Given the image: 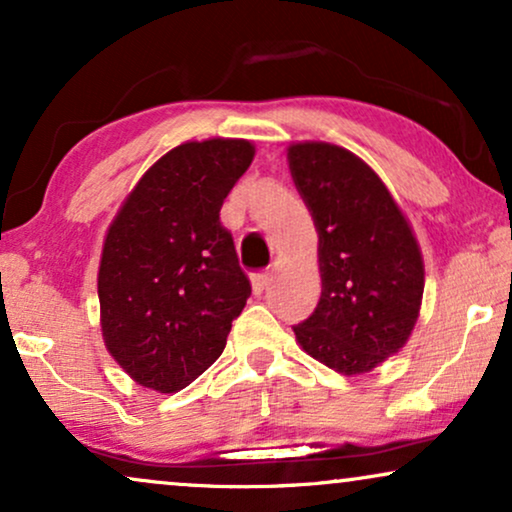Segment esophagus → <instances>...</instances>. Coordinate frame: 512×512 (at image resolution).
I'll return each instance as SVG.
<instances>
[{"label":"esophagus","mask_w":512,"mask_h":512,"mask_svg":"<svg viewBox=\"0 0 512 512\" xmlns=\"http://www.w3.org/2000/svg\"><path fill=\"white\" fill-rule=\"evenodd\" d=\"M270 282H272L270 272H256V275L251 277V291H254V296H261V293L270 286Z\"/></svg>","instance_id":"1"}]
</instances>
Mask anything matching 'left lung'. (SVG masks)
<instances>
[{"instance_id": "1", "label": "left lung", "mask_w": 512, "mask_h": 512, "mask_svg": "<svg viewBox=\"0 0 512 512\" xmlns=\"http://www.w3.org/2000/svg\"><path fill=\"white\" fill-rule=\"evenodd\" d=\"M289 170L319 235L321 298L293 326L312 359L347 377L401 352L424 296V258L408 216L377 172L328 142L286 149Z\"/></svg>"}]
</instances>
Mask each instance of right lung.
I'll list each match as a JSON object with an SVG mask.
<instances>
[{
    "label": "right lung",
    "instance_id": "1",
    "mask_svg": "<svg viewBox=\"0 0 512 512\" xmlns=\"http://www.w3.org/2000/svg\"><path fill=\"white\" fill-rule=\"evenodd\" d=\"M256 156L249 139L184 142L142 174L102 244V340L137 384L174 394L226 347L251 296L223 200Z\"/></svg>",
    "mask_w": 512,
    "mask_h": 512
}]
</instances>
